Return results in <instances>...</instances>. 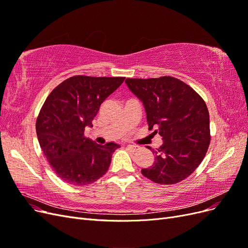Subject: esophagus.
<instances>
[{
	"label": "esophagus",
	"mask_w": 248,
	"mask_h": 248,
	"mask_svg": "<svg viewBox=\"0 0 248 248\" xmlns=\"http://www.w3.org/2000/svg\"><path fill=\"white\" fill-rule=\"evenodd\" d=\"M127 149H128L129 151H131V152H136L137 150L139 149V147L134 146V145H127Z\"/></svg>",
	"instance_id": "34e87169"
}]
</instances>
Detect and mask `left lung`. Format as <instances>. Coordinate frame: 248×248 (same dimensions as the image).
<instances>
[{
	"instance_id": "left-lung-1",
	"label": "left lung",
	"mask_w": 248,
	"mask_h": 248,
	"mask_svg": "<svg viewBox=\"0 0 248 248\" xmlns=\"http://www.w3.org/2000/svg\"><path fill=\"white\" fill-rule=\"evenodd\" d=\"M130 91L144 104L149 129L162 137L152 167L141 174L151 181L170 185L190 176L210 145L209 111L204 99L172 77L126 78ZM152 150V149H151Z\"/></svg>"
}]
</instances>
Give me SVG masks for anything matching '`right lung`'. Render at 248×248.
<instances>
[{
	"label": "right lung",
	"instance_id": "1",
	"mask_svg": "<svg viewBox=\"0 0 248 248\" xmlns=\"http://www.w3.org/2000/svg\"><path fill=\"white\" fill-rule=\"evenodd\" d=\"M125 78L76 76L57 86L44 101L36 132L44 156L56 175L71 185L84 186L101 178L120 146L98 145L85 137L101 103Z\"/></svg>",
	"mask_w": 248,
	"mask_h": 248
}]
</instances>
